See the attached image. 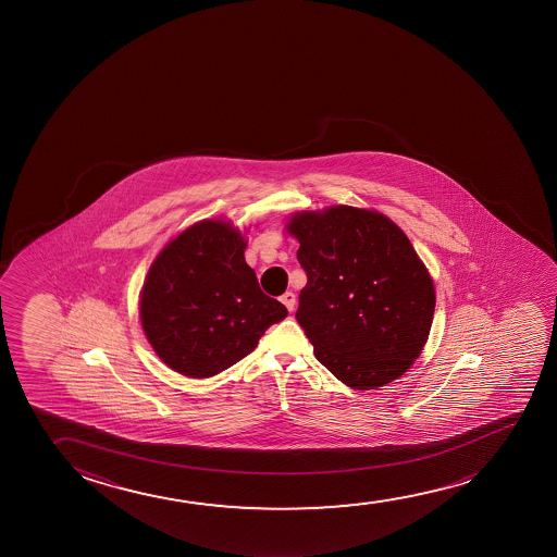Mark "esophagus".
<instances>
[{"mask_svg":"<svg viewBox=\"0 0 557 557\" xmlns=\"http://www.w3.org/2000/svg\"><path fill=\"white\" fill-rule=\"evenodd\" d=\"M281 301L286 305V309L292 312L294 311V307H296V294H294V292H284L281 296Z\"/></svg>","mask_w":557,"mask_h":557,"instance_id":"esophagus-1","label":"esophagus"}]
</instances>
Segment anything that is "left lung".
Wrapping results in <instances>:
<instances>
[{
  "label": "left lung",
  "instance_id": "obj_1",
  "mask_svg": "<svg viewBox=\"0 0 557 557\" xmlns=\"http://www.w3.org/2000/svg\"><path fill=\"white\" fill-rule=\"evenodd\" d=\"M288 231L307 273L296 319L342 383L371 391L404 375L429 339L436 294L406 233L363 208L297 212Z\"/></svg>",
  "mask_w": 557,
  "mask_h": 557
}]
</instances>
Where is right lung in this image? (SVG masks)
<instances>
[{
	"label": "right lung",
	"instance_id": "obj_1",
	"mask_svg": "<svg viewBox=\"0 0 557 557\" xmlns=\"http://www.w3.org/2000/svg\"><path fill=\"white\" fill-rule=\"evenodd\" d=\"M240 231L202 220L164 246L140 296L144 334L186 377H212L250 355L286 307L265 296L245 260Z\"/></svg>",
	"mask_w": 557,
	"mask_h": 557
}]
</instances>
